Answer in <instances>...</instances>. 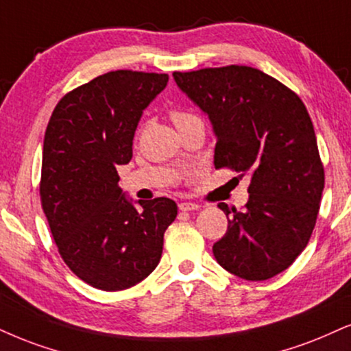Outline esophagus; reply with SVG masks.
<instances>
[{
  "label": "esophagus",
  "instance_id": "esophagus-1",
  "mask_svg": "<svg viewBox=\"0 0 351 351\" xmlns=\"http://www.w3.org/2000/svg\"><path fill=\"white\" fill-rule=\"evenodd\" d=\"M198 208H200V205H198V203H192V202L179 203V210L180 211H193V210H198Z\"/></svg>",
  "mask_w": 351,
  "mask_h": 351
}]
</instances>
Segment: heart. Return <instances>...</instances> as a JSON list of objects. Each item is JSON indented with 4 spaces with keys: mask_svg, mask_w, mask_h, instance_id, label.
I'll return each instance as SVG.
<instances>
[{
    "mask_svg": "<svg viewBox=\"0 0 351 351\" xmlns=\"http://www.w3.org/2000/svg\"><path fill=\"white\" fill-rule=\"evenodd\" d=\"M192 119H197V117L189 114V112H184V110H174V112H172V120H174V123L177 125V127L185 123V122H189V120H192Z\"/></svg>",
    "mask_w": 351,
    "mask_h": 351,
    "instance_id": "obj_1",
    "label": "heart"
}]
</instances>
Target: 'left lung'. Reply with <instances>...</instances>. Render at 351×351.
Segmentation results:
<instances>
[{"mask_svg": "<svg viewBox=\"0 0 351 351\" xmlns=\"http://www.w3.org/2000/svg\"><path fill=\"white\" fill-rule=\"evenodd\" d=\"M179 89L208 117L215 167L250 179L249 200L232 208L216 262L250 281L287 270L308 245L324 190V167L304 104L275 77L250 66L174 75ZM226 216L228 205L219 203Z\"/></svg>", "mask_w": 351, "mask_h": 351, "instance_id": "obj_1", "label": "left lung"}]
</instances>
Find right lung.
Masks as SVG:
<instances>
[{"label":"right lung","mask_w":351,"mask_h":351,"mask_svg":"<svg viewBox=\"0 0 351 351\" xmlns=\"http://www.w3.org/2000/svg\"><path fill=\"white\" fill-rule=\"evenodd\" d=\"M167 81L156 73H106L68 93L47 125L42 208L64 263L104 291L135 287L158 267L177 216L171 198L133 202L117 174L132 159L143 110Z\"/></svg>","instance_id":"obj_1"}]
</instances>
